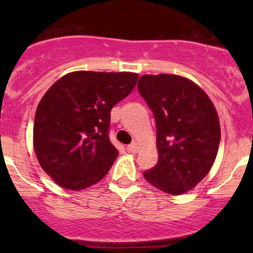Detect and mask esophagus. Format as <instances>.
Returning a JSON list of instances; mask_svg holds the SVG:
<instances>
[{
	"mask_svg": "<svg viewBox=\"0 0 253 253\" xmlns=\"http://www.w3.org/2000/svg\"><path fill=\"white\" fill-rule=\"evenodd\" d=\"M127 150H128L129 153H137L139 150V145H138V143L137 142H133V143H131V144L129 145H127Z\"/></svg>",
	"mask_w": 253,
	"mask_h": 253,
	"instance_id": "34e87169",
	"label": "esophagus"
}]
</instances>
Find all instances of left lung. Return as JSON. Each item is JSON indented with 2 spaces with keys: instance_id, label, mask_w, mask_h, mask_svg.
<instances>
[{
  "instance_id": "obj_1",
  "label": "left lung",
  "mask_w": 253,
  "mask_h": 253,
  "mask_svg": "<svg viewBox=\"0 0 253 253\" xmlns=\"http://www.w3.org/2000/svg\"><path fill=\"white\" fill-rule=\"evenodd\" d=\"M138 91L154 114L159 160L144 178L169 195H182L211 169L220 142L218 112L191 79L176 75H144Z\"/></svg>"
}]
</instances>
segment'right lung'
Here are the masks:
<instances>
[{
	"label": "right lung",
	"instance_id": "right-lung-1",
	"mask_svg": "<svg viewBox=\"0 0 253 253\" xmlns=\"http://www.w3.org/2000/svg\"><path fill=\"white\" fill-rule=\"evenodd\" d=\"M139 76L76 71L48 88L38 105L33 145L40 167L58 186L79 191L104 177L119 155L108 131L110 111Z\"/></svg>",
	"mask_w": 253,
	"mask_h": 253
}]
</instances>
